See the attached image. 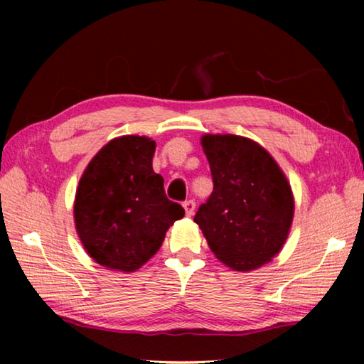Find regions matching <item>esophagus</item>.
<instances>
[{
	"label": "esophagus",
	"mask_w": 364,
	"mask_h": 364,
	"mask_svg": "<svg viewBox=\"0 0 364 364\" xmlns=\"http://www.w3.org/2000/svg\"><path fill=\"white\" fill-rule=\"evenodd\" d=\"M183 207H184V212H186L188 217H193L194 210H196V202L194 200H186L183 204Z\"/></svg>",
	"instance_id": "esophagus-1"
}]
</instances>
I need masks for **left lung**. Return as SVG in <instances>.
I'll return each mask as SVG.
<instances>
[{
    "instance_id": "obj_1",
    "label": "left lung",
    "mask_w": 364,
    "mask_h": 364,
    "mask_svg": "<svg viewBox=\"0 0 364 364\" xmlns=\"http://www.w3.org/2000/svg\"><path fill=\"white\" fill-rule=\"evenodd\" d=\"M213 193L194 221L210 250L234 271L263 267L291 232L294 194L284 171L257 141L237 134L200 138Z\"/></svg>"
}]
</instances>
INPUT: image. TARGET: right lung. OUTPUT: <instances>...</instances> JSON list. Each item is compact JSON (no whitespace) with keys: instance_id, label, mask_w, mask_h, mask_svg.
Masks as SVG:
<instances>
[{"instance_id":"right-lung-1","label":"right lung","mask_w":364,"mask_h":364,"mask_svg":"<svg viewBox=\"0 0 364 364\" xmlns=\"http://www.w3.org/2000/svg\"><path fill=\"white\" fill-rule=\"evenodd\" d=\"M156 141L138 134L110 139L80 178L73 220L83 249L107 269L133 273L162 245L184 208L167 199L152 170Z\"/></svg>"}]
</instances>
